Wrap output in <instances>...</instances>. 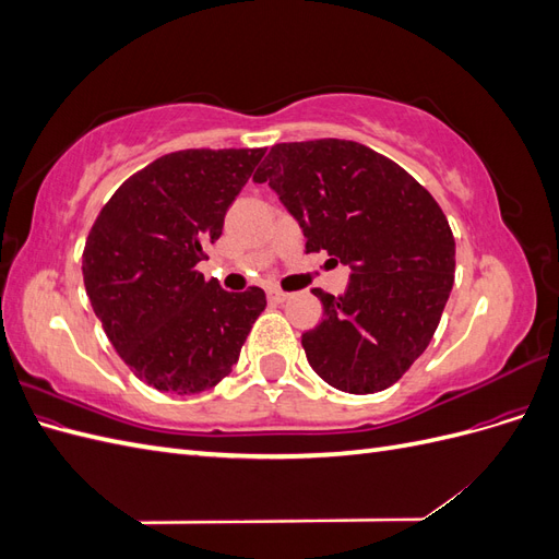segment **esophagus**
I'll use <instances>...</instances> for the list:
<instances>
[{
	"instance_id": "34e87169",
	"label": "esophagus",
	"mask_w": 559,
	"mask_h": 559,
	"mask_svg": "<svg viewBox=\"0 0 559 559\" xmlns=\"http://www.w3.org/2000/svg\"><path fill=\"white\" fill-rule=\"evenodd\" d=\"M286 298H289V294H284L280 289H267V300L270 302H277V306H280V302H284Z\"/></svg>"
}]
</instances>
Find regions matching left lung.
<instances>
[{
	"label": "left lung",
	"mask_w": 559,
	"mask_h": 559,
	"mask_svg": "<svg viewBox=\"0 0 559 559\" xmlns=\"http://www.w3.org/2000/svg\"><path fill=\"white\" fill-rule=\"evenodd\" d=\"M267 181L306 235V251L349 265L343 296L302 333L314 373L349 394L392 386L427 349L454 282V238L431 193L394 160L347 140L275 144ZM333 259V261H335Z\"/></svg>",
	"instance_id": "left-lung-1"
}]
</instances>
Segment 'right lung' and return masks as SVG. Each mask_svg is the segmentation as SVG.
I'll return each instance as SVG.
<instances>
[{"label": "right lung", "instance_id": "add662e5", "mask_svg": "<svg viewBox=\"0 0 559 559\" xmlns=\"http://www.w3.org/2000/svg\"><path fill=\"white\" fill-rule=\"evenodd\" d=\"M265 148H186L118 186L83 249V284L109 343L134 376L198 394L238 364L265 294L205 282L195 265Z\"/></svg>", "mask_w": 559, "mask_h": 559}]
</instances>
